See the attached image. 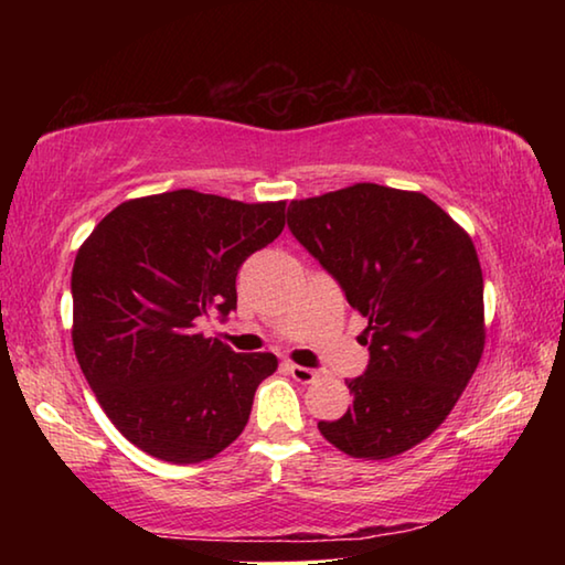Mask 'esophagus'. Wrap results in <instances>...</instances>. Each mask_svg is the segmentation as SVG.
Returning <instances> with one entry per match:
<instances>
[{
    "instance_id": "1",
    "label": "esophagus",
    "mask_w": 565,
    "mask_h": 565,
    "mask_svg": "<svg viewBox=\"0 0 565 565\" xmlns=\"http://www.w3.org/2000/svg\"><path fill=\"white\" fill-rule=\"evenodd\" d=\"M289 371H291V376H294L296 381H299V384H311V381L319 376L317 369L299 366V363H289Z\"/></svg>"
}]
</instances>
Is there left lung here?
Segmentation results:
<instances>
[{
    "mask_svg": "<svg viewBox=\"0 0 565 565\" xmlns=\"http://www.w3.org/2000/svg\"><path fill=\"white\" fill-rule=\"evenodd\" d=\"M286 224L369 319L353 406L319 431L353 458H391L451 414L483 353L476 246L418 191L353 184L291 202Z\"/></svg>",
    "mask_w": 565,
    "mask_h": 565,
    "instance_id": "1",
    "label": "left lung"
}]
</instances>
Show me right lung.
<instances>
[{
	"label": "right lung",
	"instance_id": "obj_1",
	"mask_svg": "<svg viewBox=\"0 0 565 565\" xmlns=\"http://www.w3.org/2000/svg\"><path fill=\"white\" fill-rule=\"evenodd\" d=\"M284 202L191 189L102 218L72 269L74 353L104 414L149 456L199 463L236 441L274 353H236L196 323L236 309V274L284 228Z\"/></svg>",
	"mask_w": 565,
	"mask_h": 565
}]
</instances>
